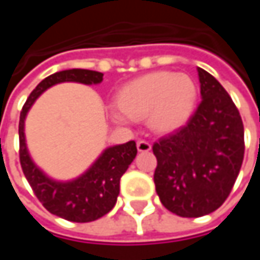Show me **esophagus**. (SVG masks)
Masks as SVG:
<instances>
[{
    "mask_svg": "<svg viewBox=\"0 0 260 260\" xmlns=\"http://www.w3.org/2000/svg\"><path fill=\"white\" fill-rule=\"evenodd\" d=\"M152 149V145L146 140H139L137 142V150L139 152H149Z\"/></svg>",
    "mask_w": 260,
    "mask_h": 260,
    "instance_id": "obj_1",
    "label": "esophagus"
}]
</instances>
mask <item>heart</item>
<instances>
[{
  "label": "heart",
  "mask_w": 260,
  "mask_h": 260,
  "mask_svg": "<svg viewBox=\"0 0 260 260\" xmlns=\"http://www.w3.org/2000/svg\"><path fill=\"white\" fill-rule=\"evenodd\" d=\"M198 88L191 76L159 71L136 78L117 94L118 108L110 111L117 123L146 118L157 133H171L188 123L194 113Z\"/></svg>",
  "instance_id": "1"
}]
</instances>
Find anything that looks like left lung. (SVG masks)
Here are the masks:
<instances>
[{
	"instance_id": "left-lung-1",
	"label": "left lung",
	"mask_w": 260,
	"mask_h": 260,
	"mask_svg": "<svg viewBox=\"0 0 260 260\" xmlns=\"http://www.w3.org/2000/svg\"><path fill=\"white\" fill-rule=\"evenodd\" d=\"M203 101L186 125L153 145L160 203L181 217L215 211L229 197L245 155L242 117L230 95L198 68Z\"/></svg>"
}]
</instances>
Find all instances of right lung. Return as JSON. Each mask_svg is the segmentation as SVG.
<instances>
[{"label":"right lung","instance_id":"obj_1","mask_svg":"<svg viewBox=\"0 0 260 260\" xmlns=\"http://www.w3.org/2000/svg\"><path fill=\"white\" fill-rule=\"evenodd\" d=\"M103 74L89 69H68L45 78L27 98L20 114V164L36 197L47 211L74 223L98 220L113 210L120 194V178L137 155L135 140L124 145L107 147L92 165L75 179L57 181L36 165L28 153L24 135V121L35 101L50 86L62 82L85 85L101 84Z\"/></svg>","mask_w":260,"mask_h":260}]
</instances>
